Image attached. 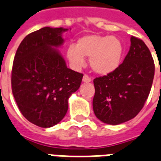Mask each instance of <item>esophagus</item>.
<instances>
[{
    "label": "esophagus",
    "mask_w": 161,
    "mask_h": 161,
    "mask_svg": "<svg viewBox=\"0 0 161 161\" xmlns=\"http://www.w3.org/2000/svg\"><path fill=\"white\" fill-rule=\"evenodd\" d=\"M91 78L89 77V76L88 75H84L83 76V83H89V82H91Z\"/></svg>",
    "instance_id": "1"
}]
</instances>
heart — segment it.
Returning <instances> with one entry per match:
<instances>
[{
  "label": "heart",
  "mask_w": 161,
  "mask_h": 161,
  "mask_svg": "<svg viewBox=\"0 0 161 161\" xmlns=\"http://www.w3.org/2000/svg\"><path fill=\"white\" fill-rule=\"evenodd\" d=\"M124 46L116 36L90 34L80 38L77 45H70L67 51L68 61L74 68L83 67L84 56L89 57L90 67L100 75H107L119 67Z\"/></svg>",
  "instance_id": "heart-1"
}]
</instances>
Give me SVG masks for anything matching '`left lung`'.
<instances>
[{
  "mask_svg": "<svg viewBox=\"0 0 161 161\" xmlns=\"http://www.w3.org/2000/svg\"><path fill=\"white\" fill-rule=\"evenodd\" d=\"M154 63L143 40L131 37V46L116 71L94 79L93 109L104 123L118 125L134 118L151 89Z\"/></svg>",
  "mask_w": 161,
  "mask_h": 161,
  "instance_id": "obj_1",
  "label": "left lung"
}]
</instances>
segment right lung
<instances>
[{
	"label": "right lung",
	"mask_w": 161,
	"mask_h": 161,
	"mask_svg": "<svg viewBox=\"0 0 161 161\" xmlns=\"http://www.w3.org/2000/svg\"><path fill=\"white\" fill-rule=\"evenodd\" d=\"M63 28L42 29L28 34L18 46L12 71V90L21 113L40 127L63 119L69 97L79 89L83 74L67 68L56 49Z\"/></svg>",
	"instance_id": "add662e5"
}]
</instances>
